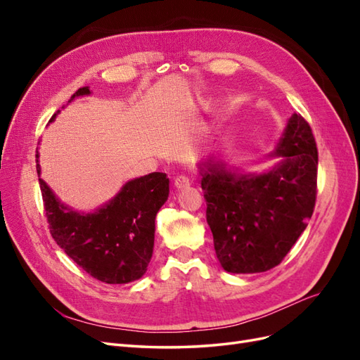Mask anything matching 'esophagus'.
Instances as JSON below:
<instances>
[{
	"instance_id": "esophagus-1",
	"label": "esophagus",
	"mask_w": 360,
	"mask_h": 360,
	"mask_svg": "<svg viewBox=\"0 0 360 360\" xmlns=\"http://www.w3.org/2000/svg\"><path fill=\"white\" fill-rule=\"evenodd\" d=\"M174 186L177 189H186L191 186V180L186 176H179L176 180H174Z\"/></svg>"
}]
</instances>
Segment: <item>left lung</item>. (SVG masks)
I'll return each mask as SVG.
<instances>
[{
    "label": "left lung",
    "mask_w": 360,
    "mask_h": 360,
    "mask_svg": "<svg viewBox=\"0 0 360 360\" xmlns=\"http://www.w3.org/2000/svg\"><path fill=\"white\" fill-rule=\"evenodd\" d=\"M271 156L281 160L259 174H237L213 159L200 165L216 257L230 274H259L278 266L312 216L319 153L300 114L290 117Z\"/></svg>",
    "instance_id": "obj_1"
}]
</instances>
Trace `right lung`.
<instances>
[{
	"label": "right lung",
	"instance_id": "add662e5",
	"mask_svg": "<svg viewBox=\"0 0 360 360\" xmlns=\"http://www.w3.org/2000/svg\"><path fill=\"white\" fill-rule=\"evenodd\" d=\"M90 93L89 86H82L69 102ZM39 183L53 240L86 274L106 284H127L146 274L153 255L156 214L169 193L165 172L127 181L112 200L91 213L72 210L45 181L39 179Z\"/></svg>",
	"mask_w": 360,
	"mask_h": 360
}]
</instances>
